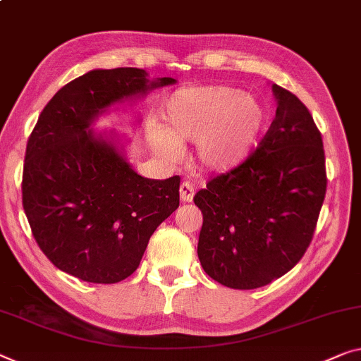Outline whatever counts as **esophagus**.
Masks as SVG:
<instances>
[{"label": "esophagus", "instance_id": "34e87169", "mask_svg": "<svg viewBox=\"0 0 361 361\" xmlns=\"http://www.w3.org/2000/svg\"><path fill=\"white\" fill-rule=\"evenodd\" d=\"M193 195H195V188L190 184L188 180H184L180 184V200L184 203H188L193 200Z\"/></svg>", "mask_w": 361, "mask_h": 361}]
</instances>
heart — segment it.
I'll list each match as a JSON object with an SVG mask.
<instances>
[{"label":"heart","instance_id":"1","mask_svg":"<svg viewBox=\"0 0 361 361\" xmlns=\"http://www.w3.org/2000/svg\"><path fill=\"white\" fill-rule=\"evenodd\" d=\"M164 129L149 124V145L163 157H176L177 143L197 140L204 169L226 173L247 161L268 126V111L253 95L231 85L187 87L166 99Z\"/></svg>","mask_w":361,"mask_h":361}]
</instances>
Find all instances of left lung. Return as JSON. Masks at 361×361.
Returning a JSON list of instances; mask_svg holds the SVG:
<instances>
[{
	"label": "left lung",
	"instance_id": "8db88e82",
	"mask_svg": "<svg viewBox=\"0 0 361 361\" xmlns=\"http://www.w3.org/2000/svg\"><path fill=\"white\" fill-rule=\"evenodd\" d=\"M271 88L276 118L257 149L193 197L203 214L200 263L231 289H258L300 262L328 185L323 138L308 108L286 88Z\"/></svg>",
	"mask_w": 361,
	"mask_h": 361
}]
</instances>
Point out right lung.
I'll list each match as a JSON object with an SVG mask.
<instances>
[{"instance_id": "obj_1", "label": "right lung", "mask_w": 361, "mask_h": 361, "mask_svg": "<svg viewBox=\"0 0 361 361\" xmlns=\"http://www.w3.org/2000/svg\"><path fill=\"white\" fill-rule=\"evenodd\" d=\"M174 82H148L137 68L95 69L43 108L27 142L22 204L35 242L58 269L95 284L126 279L157 227L179 208V176H138L113 142L88 129L113 103Z\"/></svg>"}]
</instances>
